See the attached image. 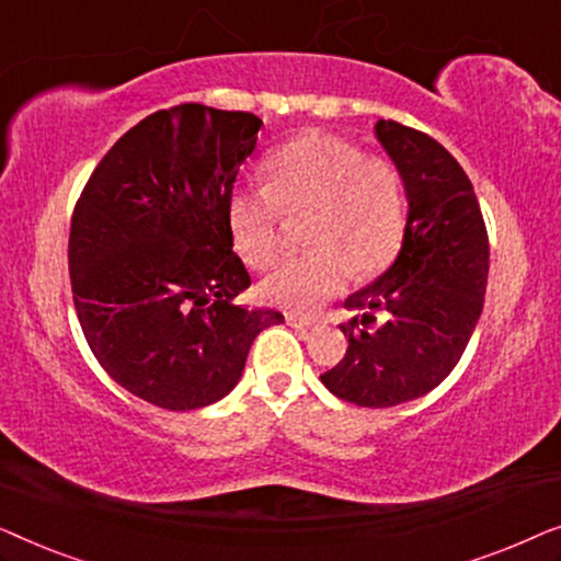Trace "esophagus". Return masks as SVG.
I'll list each match as a JSON object with an SVG mask.
<instances>
[{
	"instance_id": "1",
	"label": "esophagus",
	"mask_w": 561,
	"mask_h": 561,
	"mask_svg": "<svg viewBox=\"0 0 561 561\" xmlns=\"http://www.w3.org/2000/svg\"><path fill=\"white\" fill-rule=\"evenodd\" d=\"M286 324L294 327V329H311L313 321L311 319H301L296 317V313H286Z\"/></svg>"
}]
</instances>
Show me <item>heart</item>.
Masks as SVG:
<instances>
[{
  "instance_id": "1",
  "label": "heart",
  "mask_w": 561,
  "mask_h": 561,
  "mask_svg": "<svg viewBox=\"0 0 561 561\" xmlns=\"http://www.w3.org/2000/svg\"><path fill=\"white\" fill-rule=\"evenodd\" d=\"M265 186L229 196L227 219L237 255L250 267L273 265L280 252V214L309 211V252L275 267L260 286L267 304L311 313L347 286L352 273L388 271L405 240L409 209L398 165L380 152L332 133H306L271 152Z\"/></svg>"
}]
</instances>
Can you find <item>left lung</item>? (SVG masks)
Returning a JSON list of instances; mask_svg holds the SVG:
<instances>
[{
  "label": "left lung",
  "instance_id": "left-lung-1",
  "mask_svg": "<svg viewBox=\"0 0 561 561\" xmlns=\"http://www.w3.org/2000/svg\"><path fill=\"white\" fill-rule=\"evenodd\" d=\"M375 135L403 175L409 225L396 263L347 298L363 311L347 352L321 382L342 401L388 409L434 390L462 357L488 286V229L462 165L434 137L380 119ZM387 313L370 330L374 313Z\"/></svg>",
  "mask_w": 561,
  "mask_h": 561
}]
</instances>
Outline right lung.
<instances>
[{
  "label": "right lung",
  "mask_w": 561,
  "mask_h": 561,
  "mask_svg": "<svg viewBox=\"0 0 561 561\" xmlns=\"http://www.w3.org/2000/svg\"><path fill=\"white\" fill-rule=\"evenodd\" d=\"M263 119L204 104L145 117L112 145L71 217L68 271L83 336L129 393L165 411L225 398L250 344L283 313L250 286L227 204Z\"/></svg>",
  "instance_id": "right-lung-1"
}]
</instances>
